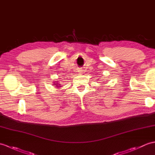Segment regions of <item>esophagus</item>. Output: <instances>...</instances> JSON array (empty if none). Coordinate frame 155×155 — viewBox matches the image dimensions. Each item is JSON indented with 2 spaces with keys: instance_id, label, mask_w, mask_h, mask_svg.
<instances>
[{
  "instance_id": "obj_1",
  "label": "esophagus",
  "mask_w": 155,
  "mask_h": 155,
  "mask_svg": "<svg viewBox=\"0 0 155 155\" xmlns=\"http://www.w3.org/2000/svg\"><path fill=\"white\" fill-rule=\"evenodd\" d=\"M78 73H80V74H82L84 73V70L82 69V68H79L78 69Z\"/></svg>"
}]
</instances>
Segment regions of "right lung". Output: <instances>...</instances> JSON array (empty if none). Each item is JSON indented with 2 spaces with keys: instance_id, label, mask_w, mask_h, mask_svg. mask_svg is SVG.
I'll use <instances>...</instances> for the list:
<instances>
[{
  "instance_id": "add662e5",
  "label": "right lung",
  "mask_w": 155,
  "mask_h": 155,
  "mask_svg": "<svg viewBox=\"0 0 155 155\" xmlns=\"http://www.w3.org/2000/svg\"><path fill=\"white\" fill-rule=\"evenodd\" d=\"M55 86H57V84H55ZM58 86H56V87H58Z\"/></svg>"
}]
</instances>
